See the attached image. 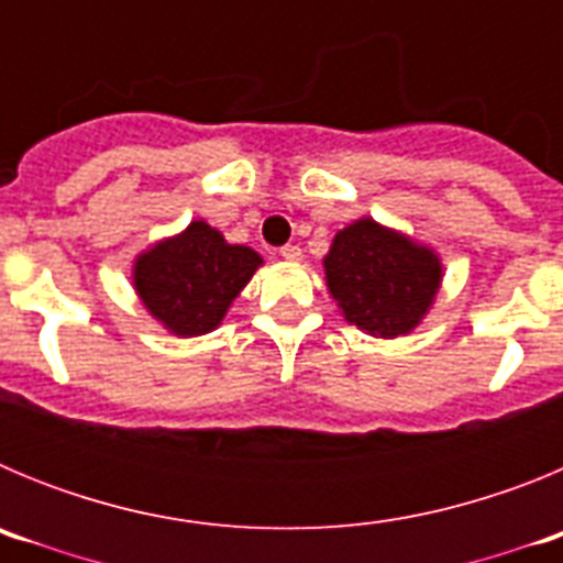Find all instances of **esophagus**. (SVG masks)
<instances>
[{
	"label": "esophagus",
	"mask_w": 563,
	"mask_h": 563,
	"mask_svg": "<svg viewBox=\"0 0 563 563\" xmlns=\"http://www.w3.org/2000/svg\"><path fill=\"white\" fill-rule=\"evenodd\" d=\"M278 253H282V258H285V262H301V247L298 245H285Z\"/></svg>",
	"instance_id": "1"
}]
</instances>
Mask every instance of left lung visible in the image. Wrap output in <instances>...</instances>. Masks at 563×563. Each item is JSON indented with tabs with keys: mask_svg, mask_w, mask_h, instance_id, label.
<instances>
[{
	"mask_svg": "<svg viewBox=\"0 0 563 563\" xmlns=\"http://www.w3.org/2000/svg\"><path fill=\"white\" fill-rule=\"evenodd\" d=\"M321 265L343 321L386 341L422 324L445 276L434 247L372 217L341 228Z\"/></svg>",
	"mask_w": 563,
	"mask_h": 563,
	"instance_id": "8db88e82",
	"label": "left lung"
}]
</instances>
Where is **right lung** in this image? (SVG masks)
<instances>
[{
	"label": "right lung",
	"mask_w": 563,
	"mask_h": 563,
	"mask_svg": "<svg viewBox=\"0 0 563 563\" xmlns=\"http://www.w3.org/2000/svg\"><path fill=\"white\" fill-rule=\"evenodd\" d=\"M262 265L265 258L253 247L231 245L206 220H191L134 256L132 287L163 330L200 338L222 324Z\"/></svg>",
	"instance_id": "right-lung-1"
}]
</instances>
